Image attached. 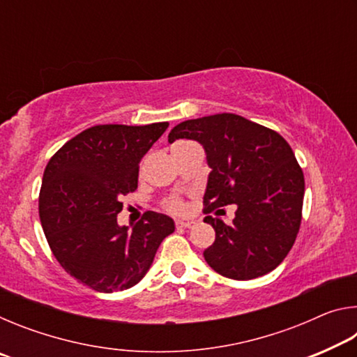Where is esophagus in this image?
<instances>
[{"mask_svg":"<svg viewBox=\"0 0 357 357\" xmlns=\"http://www.w3.org/2000/svg\"><path fill=\"white\" fill-rule=\"evenodd\" d=\"M195 225V220H176V228H193Z\"/></svg>","mask_w":357,"mask_h":357,"instance_id":"1","label":"esophagus"}]
</instances>
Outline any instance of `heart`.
<instances>
[{
	"instance_id": "heart-1",
	"label": "heart",
	"mask_w": 357,
	"mask_h": 357,
	"mask_svg": "<svg viewBox=\"0 0 357 357\" xmlns=\"http://www.w3.org/2000/svg\"><path fill=\"white\" fill-rule=\"evenodd\" d=\"M184 143H187V142H179V143H176V144H184ZM176 144H174V146H176ZM165 208H167L168 211H172V213L181 214V213H184V211H185V204H184L183 202H181L179 198H173V200L167 202Z\"/></svg>"
}]
</instances>
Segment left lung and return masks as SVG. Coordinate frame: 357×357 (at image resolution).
<instances>
[{
    "mask_svg": "<svg viewBox=\"0 0 357 357\" xmlns=\"http://www.w3.org/2000/svg\"><path fill=\"white\" fill-rule=\"evenodd\" d=\"M179 138L198 142L206 153L204 213L236 206L231 225L204 217L215 229L214 244L203 252L206 263L234 280L271 273L301 227L305 184L291 146L277 132L233 113L184 121L168 134L170 143Z\"/></svg>",
    "mask_w": 357,
    "mask_h": 357,
    "instance_id": "left-lung-1",
    "label": "left lung"
}]
</instances>
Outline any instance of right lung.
I'll list each match as a JSON object with an SVG mask.
<instances>
[{
    "label": "right lung",
    "instance_id": "obj_1",
    "mask_svg": "<svg viewBox=\"0 0 357 357\" xmlns=\"http://www.w3.org/2000/svg\"><path fill=\"white\" fill-rule=\"evenodd\" d=\"M168 123L104 124L83 130L48 162L39 217L47 243L64 271L100 293L128 289L153 264L174 231L165 214L148 211L132 229L118 225L121 197L138 184L142 157Z\"/></svg>",
    "mask_w": 357,
    "mask_h": 357
}]
</instances>
